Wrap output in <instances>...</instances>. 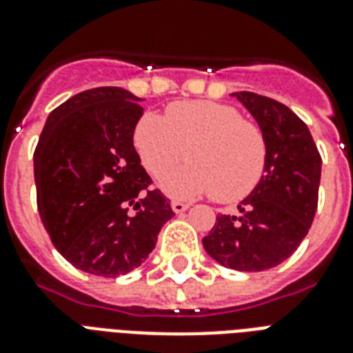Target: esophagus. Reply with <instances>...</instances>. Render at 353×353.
Returning <instances> with one entry per match:
<instances>
[{"label": "esophagus", "mask_w": 353, "mask_h": 353, "mask_svg": "<svg viewBox=\"0 0 353 353\" xmlns=\"http://www.w3.org/2000/svg\"><path fill=\"white\" fill-rule=\"evenodd\" d=\"M171 208H173L174 214H182V212H186L190 206L186 205V203H180V201H173L171 203Z\"/></svg>", "instance_id": "34e87169"}]
</instances>
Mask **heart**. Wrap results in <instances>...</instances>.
<instances>
[{"instance_id": "b5f03b06", "label": "heart", "mask_w": 353, "mask_h": 353, "mask_svg": "<svg viewBox=\"0 0 353 353\" xmlns=\"http://www.w3.org/2000/svg\"><path fill=\"white\" fill-rule=\"evenodd\" d=\"M134 147L154 176L173 169L188 152L192 161L161 180L173 197L214 193L219 203H236L255 190L266 169L262 130L236 108L210 100L174 102L165 117L145 113L134 130Z\"/></svg>"}]
</instances>
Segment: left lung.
<instances>
[{"label":"left lung","instance_id":"left-lung-1","mask_svg":"<svg viewBox=\"0 0 353 353\" xmlns=\"http://www.w3.org/2000/svg\"><path fill=\"white\" fill-rule=\"evenodd\" d=\"M266 139V169L238 216H217L203 248L221 266L264 272L279 266L311 229L322 158L307 124L290 108L255 92H232Z\"/></svg>","mask_w":353,"mask_h":353}]
</instances>
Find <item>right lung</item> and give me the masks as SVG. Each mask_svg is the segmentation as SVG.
<instances>
[{"label": "right lung", "instance_id": "add662e5", "mask_svg": "<svg viewBox=\"0 0 353 353\" xmlns=\"http://www.w3.org/2000/svg\"><path fill=\"white\" fill-rule=\"evenodd\" d=\"M143 98L97 87L46 119L35 148L37 205L44 229L72 266L100 277L136 270L174 216L134 147Z\"/></svg>", "mask_w": 353, "mask_h": 353}]
</instances>
